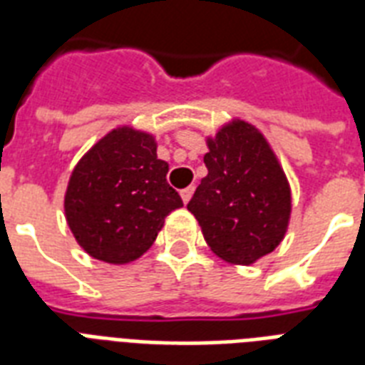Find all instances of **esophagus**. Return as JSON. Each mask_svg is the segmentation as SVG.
<instances>
[{"label":"esophagus","instance_id":"34e87169","mask_svg":"<svg viewBox=\"0 0 365 365\" xmlns=\"http://www.w3.org/2000/svg\"><path fill=\"white\" fill-rule=\"evenodd\" d=\"M193 191H195L193 185H189V187H185V189H182V191H180V195H182L183 202H189V199L193 197Z\"/></svg>","mask_w":365,"mask_h":365}]
</instances>
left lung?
<instances>
[{"mask_svg": "<svg viewBox=\"0 0 365 365\" xmlns=\"http://www.w3.org/2000/svg\"><path fill=\"white\" fill-rule=\"evenodd\" d=\"M205 155L187 210L220 257L248 265L277 248L288 227L289 187L265 138L244 121L223 126Z\"/></svg>", "mask_w": 365, "mask_h": 365, "instance_id": "obj_1", "label": "left lung"}]
</instances>
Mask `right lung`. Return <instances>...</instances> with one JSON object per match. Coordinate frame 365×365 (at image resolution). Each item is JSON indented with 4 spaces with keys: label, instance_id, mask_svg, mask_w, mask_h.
<instances>
[{
    "label": "right lung",
    "instance_id": "1",
    "mask_svg": "<svg viewBox=\"0 0 365 365\" xmlns=\"http://www.w3.org/2000/svg\"><path fill=\"white\" fill-rule=\"evenodd\" d=\"M153 136L117 128L88 151L71 174L64 210L87 254L128 263L148 252L182 197L166 182Z\"/></svg>",
    "mask_w": 365,
    "mask_h": 365
}]
</instances>
